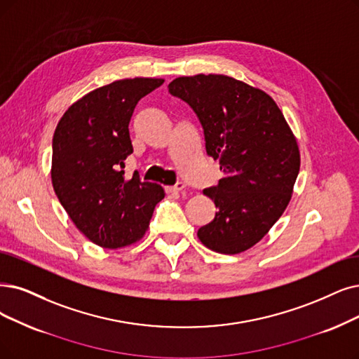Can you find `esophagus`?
I'll return each mask as SVG.
<instances>
[{"mask_svg":"<svg viewBox=\"0 0 359 359\" xmlns=\"http://www.w3.org/2000/svg\"><path fill=\"white\" fill-rule=\"evenodd\" d=\"M184 189H185V184L180 181V182H177L175 185H170V187H166V193L175 194V193H181Z\"/></svg>","mask_w":359,"mask_h":359,"instance_id":"obj_1","label":"esophagus"}]
</instances>
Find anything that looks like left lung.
Listing matches in <instances>:
<instances>
[{
    "instance_id": "1",
    "label": "left lung",
    "mask_w": 359,
    "mask_h": 359,
    "mask_svg": "<svg viewBox=\"0 0 359 359\" xmlns=\"http://www.w3.org/2000/svg\"><path fill=\"white\" fill-rule=\"evenodd\" d=\"M168 88L196 113L206 153L225 174L203 190L218 212L197 237L213 252H245L290 202L300 166L296 138L274 100L234 78L181 76Z\"/></svg>"
}]
</instances>
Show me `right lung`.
I'll use <instances>...</instances> for the list:
<instances>
[{
    "instance_id": "1",
    "label": "right lung",
    "mask_w": 359,
    "mask_h": 359,
    "mask_svg": "<svg viewBox=\"0 0 359 359\" xmlns=\"http://www.w3.org/2000/svg\"><path fill=\"white\" fill-rule=\"evenodd\" d=\"M163 79L114 81L72 104L53 137L54 191L79 231L97 246H130L146 234L154 206L165 197L159 184L125 178L134 149L130 121L140 100Z\"/></svg>"
}]
</instances>
